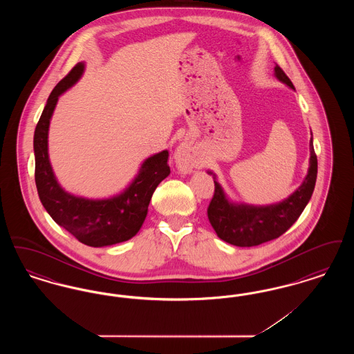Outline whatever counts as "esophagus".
Here are the masks:
<instances>
[{"label":"esophagus","instance_id":"obj_1","mask_svg":"<svg viewBox=\"0 0 354 354\" xmlns=\"http://www.w3.org/2000/svg\"><path fill=\"white\" fill-rule=\"evenodd\" d=\"M175 162H176L178 169L183 174H189L198 166V160L187 143H182L178 147V150L175 152Z\"/></svg>","mask_w":354,"mask_h":354}]
</instances>
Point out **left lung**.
Instances as JSON below:
<instances>
[{"label": "left lung", "mask_w": 354, "mask_h": 354, "mask_svg": "<svg viewBox=\"0 0 354 354\" xmlns=\"http://www.w3.org/2000/svg\"><path fill=\"white\" fill-rule=\"evenodd\" d=\"M279 81L295 88L290 80L279 65L274 68ZM208 174H212L208 171ZM215 176V175H214ZM317 178V156L310 140L309 169L300 185L283 202L270 205H251L231 202L221 185L215 183L214 198L208 205V220L221 240L236 247H254L283 235L299 219L305 205L309 202Z\"/></svg>", "instance_id": "8db88e82"}]
</instances>
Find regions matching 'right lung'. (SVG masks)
<instances>
[{
    "mask_svg": "<svg viewBox=\"0 0 354 354\" xmlns=\"http://www.w3.org/2000/svg\"><path fill=\"white\" fill-rule=\"evenodd\" d=\"M84 70V62L77 64L53 88L48 98L34 131V176L39 201L51 219L86 245L106 247L126 241L140 230L155 188L169 175V151L147 158L131 185L117 196L94 201L66 192L51 169L48 134L59 95L77 84Z\"/></svg>",
    "mask_w": 354,
    "mask_h": 354,
    "instance_id": "1",
    "label": "right lung"
}]
</instances>
